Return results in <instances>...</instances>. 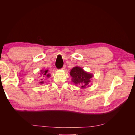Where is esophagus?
<instances>
[{"instance_id":"34e87169","label":"esophagus","mask_w":135,"mask_h":135,"mask_svg":"<svg viewBox=\"0 0 135 135\" xmlns=\"http://www.w3.org/2000/svg\"><path fill=\"white\" fill-rule=\"evenodd\" d=\"M65 68H66V66H65V65H64V66H63V68H62V70H65Z\"/></svg>"}]
</instances>
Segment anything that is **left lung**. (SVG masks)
Masks as SVG:
<instances>
[{"mask_svg": "<svg viewBox=\"0 0 135 135\" xmlns=\"http://www.w3.org/2000/svg\"><path fill=\"white\" fill-rule=\"evenodd\" d=\"M71 81L76 85H79L81 89H84L90 86L91 79L93 77L92 73L85 71L80 67L75 66L70 71Z\"/></svg>", "mask_w": 135, "mask_h": 135, "instance_id": "8db88e82", "label": "left lung"}]
</instances>
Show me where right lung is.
<instances>
[{"label": "right lung", "instance_id": "add662e5", "mask_svg": "<svg viewBox=\"0 0 135 135\" xmlns=\"http://www.w3.org/2000/svg\"><path fill=\"white\" fill-rule=\"evenodd\" d=\"M40 72V73H39V78H40L39 83L40 84H43L46 79L49 78L51 76V74L48 73V70H47V69H42Z\"/></svg>", "mask_w": 135, "mask_h": 135}]
</instances>
